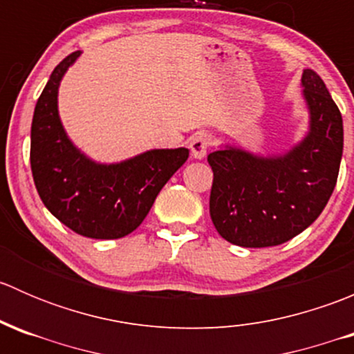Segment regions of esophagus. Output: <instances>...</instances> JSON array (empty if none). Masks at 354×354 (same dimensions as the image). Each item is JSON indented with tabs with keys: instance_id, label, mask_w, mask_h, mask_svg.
Returning a JSON list of instances; mask_svg holds the SVG:
<instances>
[{
	"instance_id": "1",
	"label": "esophagus",
	"mask_w": 354,
	"mask_h": 354,
	"mask_svg": "<svg viewBox=\"0 0 354 354\" xmlns=\"http://www.w3.org/2000/svg\"><path fill=\"white\" fill-rule=\"evenodd\" d=\"M210 147V137L207 133H195L190 140V151L195 159H203Z\"/></svg>"
}]
</instances>
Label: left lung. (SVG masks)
<instances>
[{
  "label": "left lung",
  "instance_id": "1",
  "mask_svg": "<svg viewBox=\"0 0 354 354\" xmlns=\"http://www.w3.org/2000/svg\"><path fill=\"white\" fill-rule=\"evenodd\" d=\"M310 114L305 138L281 156L224 147L207 157L214 171L210 219L230 243L263 248L305 231L329 202L342 157V116L322 78L303 70Z\"/></svg>",
  "mask_w": 354,
  "mask_h": 354
}]
</instances>
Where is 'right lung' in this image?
Segmentation results:
<instances>
[{
	"label": "right lung",
	"mask_w": 354,
	"mask_h": 354,
	"mask_svg": "<svg viewBox=\"0 0 354 354\" xmlns=\"http://www.w3.org/2000/svg\"><path fill=\"white\" fill-rule=\"evenodd\" d=\"M71 53L53 70L30 130V167L49 212L82 236L116 240L137 230L171 176L187 162L188 149H154L131 159L101 164L68 138L58 113L63 75L77 62Z\"/></svg>",
	"instance_id": "right-lung-1"
}]
</instances>
